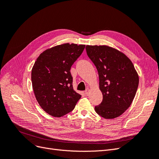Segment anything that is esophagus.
Masks as SVG:
<instances>
[{
    "label": "esophagus",
    "mask_w": 159,
    "mask_h": 159,
    "mask_svg": "<svg viewBox=\"0 0 159 159\" xmlns=\"http://www.w3.org/2000/svg\"><path fill=\"white\" fill-rule=\"evenodd\" d=\"M89 91H90V90H89V88H88L87 89H86V90L85 91V95H88H88H89Z\"/></svg>",
    "instance_id": "obj_1"
}]
</instances>
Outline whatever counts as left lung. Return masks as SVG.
<instances>
[{
	"instance_id": "1",
	"label": "left lung",
	"mask_w": 159,
	"mask_h": 159,
	"mask_svg": "<svg viewBox=\"0 0 159 159\" xmlns=\"http://www.w3.org/2000/svg\"><path fill=\"white\" fill-rule=\"evenodd\" d=\"M87 54L98 70L103 101L95 110L100 116L112 119L130 107L139 85V75L129 57L106 45L85 47Z\"/></svg>"
}]
</instances>
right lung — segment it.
<instances>
[{"mask_svg": "<svg viewBox=\"0 0 159 159\" xmlns=\"http://www.w3.org/2000/svg\"><path fill=\"white\" fill-rule=\"evenodd\" d=\"M85 46L69 43L54 46L41 53L32 67L34 93L51 116L60 117L70 113L81 97L73 89L70 69Z\"/></svg>", "mask_w": 159, "mask_h": 159, "instance_id": "obj_1", "label": "right lung"}]
</instances>
